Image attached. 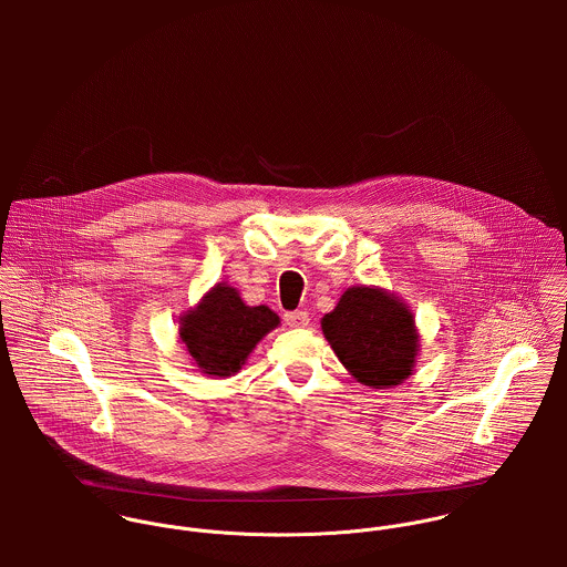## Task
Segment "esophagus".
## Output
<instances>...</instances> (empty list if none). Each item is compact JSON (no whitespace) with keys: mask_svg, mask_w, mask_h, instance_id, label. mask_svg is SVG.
Wrapping results in <instances>:
<instances>
[{"mask_svg":"<svg viewBox=\"0 0 567 567\" xmlns=\"http://www.w3.org/2000/svg\"><path fill=\"white\" fill-rule=\"evenodd\" d=\"M284 321H286V324H290V327H308L310 317H308V312L297 310V312H286Z\"/></svg>","mask_w":567,"mask_h":567,"instance_id":"1","label":"esophagus"}]
</instances>
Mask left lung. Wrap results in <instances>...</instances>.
I'll return each mask as SVG.
<instances>
[{
	"label": "left lung",
	"mask_w": 567,
	"mask_h": 567,
	"mask_svg": "<svg viewBox=\"0 0 567 567\" xmlns=\"http://www.w3.org/2000/svg\"><path fill=\"white\" fill-rule=\"evenodd\" d=\"M324 338L364 386L391 389L412 375L419 333L404 301L382 288L353 286L324 315Z\"/></svg>",
	"instance_id": "8db88e82"
}]
</instances>
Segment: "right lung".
Returning a JSON list of instances; mask_svg holds the SVG:
<instances>
[{"label": "right lung", "instance_id": "right-lung-1", "mask_svg": "<svg viewBox=\"0 0 567 567\" xmlns=\"http://www.w3.org/2000/svg\"><path fill=\"white\" fill-rule=\"evenodd\" d=\"M279 324L266 306H246L231 286H214L194 310L181 319V340L198 371L229 378L243 369L255 344Z\"/></svg>", "mask_w": 567, "mask_h": 567}]
</instances>
